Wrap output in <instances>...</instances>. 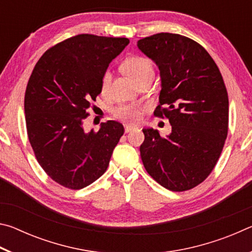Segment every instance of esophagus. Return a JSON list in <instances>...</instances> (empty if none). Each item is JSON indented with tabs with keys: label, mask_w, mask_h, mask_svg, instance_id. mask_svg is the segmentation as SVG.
Returning a JSON list of instances; mask_svg holds the SVG:
<instances>
[{
	"label": "esophagus",
	"mask_w": 252,
	"mask_h": 252,
	"mask_svg": "<svg viewBox=\"0 0 252 252\" xmlns=\"http://www.w3.org/2000/svg\"><path fill=\"white\" fill-rule=\"evenodd\" d=\"M134 129H135V126H129V125L125 126V132H126V133H127V132H130V131L134 130Z\"/></svg>",
	"instance_id": "esophagus-1"
}]
</instances>
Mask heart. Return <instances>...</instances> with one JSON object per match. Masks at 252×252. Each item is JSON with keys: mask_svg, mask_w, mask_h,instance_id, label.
I'll list each match as a JSON object with an SVG mask.
<instances>
[{"mask_svg": "<svg viewBox=\"0 0 252 252\" xmlns=\"http://www.w3.org/2000/svg\"><path fill=\"white\" fill-rule=\"evenodd\" d=\"M122 70L130 76V78L138 83L144 76L149 74H153L152 63L149 59L140 55H133L126 59L122 63ZM111 81V73L105 72L102 76L101 81V90L102 92H106ZM143 108L141 105L136 104H121L114 109L113 116L119 120L126 122H138L142 117Z\"/></svg>", "mask_w": 252, "mask_h": 252, "instance_id": "obj_1", "label": "heart"}]
</instances>
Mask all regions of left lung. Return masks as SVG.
<instances>
[{
  "label": "left lung",
  "instance_id": "8db88e82",
  "mask_svg": "<svg viewBox=\"0 0 252 252\" xmlns=\"http://www.w3.org/2000/svg\"><path fill=\"white\" fill-rule=\"evenodd\" d=\"M138 48L159 66L162 89L155 116L167 118L172 126L168 136L142 129L143 165L165 189L190 190L209 177L227 139L222 75L202 45L180 34H153L139 40Z\"/></svg>",
  "mask_w": 252,
  "mask_h": 252
}]
</instances>
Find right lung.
Listing matches in <instances>:
<instances>
[{
	"label": "right lung",
	"mask_w": 252,
	"mask_h": 252,
	"mask_svg": "<svg viewBox=\"0 0 252 252\" xmlns=\"http://www.w3.org/2000/svg\"><path fill=\"white\" fill-rule=\"evenodd\" d=\"M129 42L78 34L45 51L30 76L24 96L29 141L44 172L67 189L97 180L125 132L112 120L85 132L83 122L109 63Z\"/></svg>",
	"instance_id": "obj_1"
}]
</instances>
